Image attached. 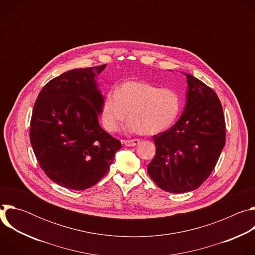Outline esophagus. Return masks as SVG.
Returning a JSON list of instances; mask_svg holds the SVG:
<instances>
[{"instance_id": "obj_1", "label": "esophagus", "mask_w": 255, "mask_h": 255, "mask_svg": "<svg viewBox=\"0 0 255 255\" xmlns=\"http://www.w3.org/2000/svg\"><path fill=\"white\" fill-rule=\"evenodd\" d=\"M140 143V140L139 139H130V140H124V144L126 145V146H129V147H133V146H136V145H138Z\"/></svg>"}]
</instances>
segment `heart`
Segmentation results:
<instances>
[{"label": "heart", "instance_id": "obj_1", "mask_svg": "<svg viewBox=\"0 0 255 255\" xmlns=\"http://www.w3.org/2000/svg\"><path fill=\"white\" fill-rule=\"evenodd\" d=\"M180 109L181 101L174 91L145 81H126L116 88L115 93L105 94L102 122L107 131L114 132L129 112L126 129L150 136L171 127Z\"/></svg>", "mask_w": 255, "mask_h": 255}]
</instances>
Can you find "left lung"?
<instances>
[{
	"label": "left lung",
	"instance_id": "left-lung-1",
	"mask_svg": "<svg viewBox=\"0 0 255 255\" xmlns=\"http://www.w3.org/2000/svg\"><path fill=\"white\" fill-rule=\"evenodd\" d=\"M187 78V104L177 122L153 136L156 153L147 165L161 190L188 193L197 190L212 173L224 148L226 126L217 94L192 75Z\"/></svg>",
	"mask_w": 255,
	"mask_h": 255
}]
</instances>
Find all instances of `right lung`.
Segmentation results:
<instances>
[{"label":"right lung","instance_id":"right-lung-1","mask_svg":"<svg viewBox=\"0 0 255 255\" xmlns=\"http://www.w3.org/2000/svg\"><path fill=\"white\" fill-rule=\"evenodd\" d=\"M105 67L63 72L43 87L34 104L30 142L35 156L52 181L69 190L96 185L122 147L99 124L104 97L96 76Z\"/></svg>","mask_w":255,"mask_h":255}]
</instances>
